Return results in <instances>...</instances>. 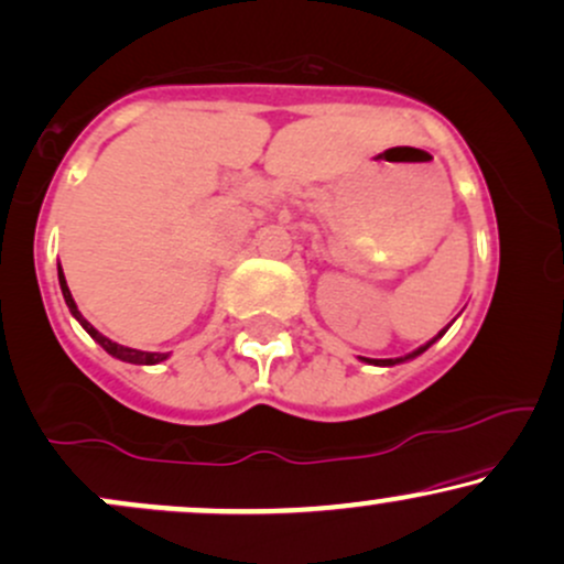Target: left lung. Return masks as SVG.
I'll use <instances>...</instances> for the list:
<instances>
[{"instance_id":"obj_1","label":"left lung","mask_w":564,"mask_h":564,"mask_svg":"<svg viewBox=\"0 0 564 564\" xmlns=\"http://www.w3.org/2000/svg\"><path fill=\"white\" fill-rule=\"evenodd\" d=\"M443 333H446V329H443ZM443 333H438V335H435V337H433V340H430V343H427V346H422V348H416V350H414V354H409V356H403V359H367V361H369V364H377V367H393V364H399V361H406V359H414V356H420V354H422V350H427V348H430V346H433V343H435V340H438V337H441V335H443Z\"/></svg>"}]
</instances>
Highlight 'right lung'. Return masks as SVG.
<instances>
[{"instance_id": "add662e5", "label": "right lung", "mask_w": 564, "mask_h": 564, "mask_svg": "<svg viewBox=\"0 0 564 564\" xmlns=\"http://www.w3.org/2000/svg\"><path fill=\"white\" fill-rule=\"evenodd\" d=\"M57 280H59V290H63V297H65V303H68L70 314L76 316L78 324H82V327L86 329V333H89L91 337H95V340L99 343V346H102L105 350H108L110 356H116V359H121V361H129V364H158V361L169 359V354H150V350H137V348H126V346H118V343H112L110 337H105L102 333H97V329L91 327V324L86 322L84 316H82V311H78L76 301H73L70 290H68V282H65V274H63V269H57Z\"/></svg>"}]
</instances>
